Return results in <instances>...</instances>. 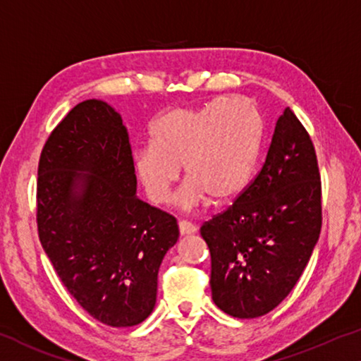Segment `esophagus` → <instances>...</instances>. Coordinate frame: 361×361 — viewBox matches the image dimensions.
<instances>
[{
	"label": "esophagus",
	"instance_id": "esophagus-1",
	"mask_svg": "<svg viewBox=\"0 0 361 361\" xmlns=\"http://www.w3.org/2000/svg\"><path fill=\"white\" fill-rule=\"evenodd\" d=\"M178 229H180L181 235H190V233L196 232L195 224H191V222H188V221H180L178 222Z\"/></svg>",
	"mask_w": 361,
	"mask_h": 361
}]
</instances>
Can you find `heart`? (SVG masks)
Instances as JSON below:
<instances>
[{"label":"heart","mask_w":361,"mask_h":361,"mask_svg":"<svg viewBox=\"0 0 361 361\" xmlns=\"http://www.w3.org/2000/svg\"><path fill=\"white\" fill-rule=\"evenodd\" d=\"M150 135L152 144L139 147L132 157L147 197L155 204L169 200L183 165L190 181L178 202L192 209L207 196L226 202L245 190L260 154L263 119L248 98H217L165 111Z\"/></svg>","instance_id":"b5f03b06"}]
</instances>
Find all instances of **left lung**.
Listing matches in <instances>:
<instances>
[{
  "instance_id": "left-lung-1",
  "label": "left lung",
  "mask_w": 361,
  "mask_h": 361,
  "mask_svg": "<svg viewBox=\"0 0 361 361\" xmlns=\"http://www.w3.org/2000/svg\"><path fill=\"white\" fill-rule=\"evenodd\" d=\"M322 227V185L311 135L283 111L265 164L226 211L201 226L216 306L237 319L273 311L302 275Z\"/></svg>"
}]
</instances>
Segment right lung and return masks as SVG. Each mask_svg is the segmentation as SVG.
I'll use <instances>...</instances> for the list:
<instances>
[{
    "label": "right lung",
    "instance_id": "1",
    "mask_svg": "<svg viewBox=\"0 0 361 361\" xmlns=\"http://www.w3.org/2000/svg\"><path fill=\"white\" fill-rule=\"evenodd\" d=\"M135 188L129 132L108 103L83 101L50 132L37 169L39 240L68 293L111 327L150 316L180 233Z\"/></svg>",
    "mask_w": 361,
    "mask_h": 361
}]
</instances>
